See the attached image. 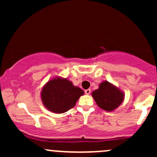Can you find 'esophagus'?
<instances>
[{
    "instance_id": "obj_1",
    "label": "esophagus",
    "mask_w": 157,
    "mask_h": 157,
    "mask_svg": "<svg viewBox=\"0 0 157 157\" xmlns=\"http://www.w3.org/2000/svg\"><path fill=\"white\" fill-rule=\"evenodd\" d=\"M90 93H91V89L85 90V94H89Z\"/></svg>"
}]
</instances>
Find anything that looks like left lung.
Instances as JSON below:
<instances>
[{"mask_svg":"<svg viewBox=\"0 0 157 157\" xmlns=\"http://www.w3.org/2000/svg\"><path fill=\"white\" fill-rule=\"evenodd\" d=\"M92 97L100 109L113 111L123 102L125 94L118 87L108 81H103L99 89L92 92Z\"/></svg>","mask_w":157,"mask_h":157,"instance_id":"left-lung-1","label":"left lung"}]
</instances>
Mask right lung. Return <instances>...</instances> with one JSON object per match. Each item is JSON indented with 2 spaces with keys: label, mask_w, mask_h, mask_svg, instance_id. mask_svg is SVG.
<instances>
[{
  "label": "right lung",
  "mask_w": 157,
  "mask_h": 157,
  "mask_svg": "<svg viewBox=\"0 0 157 157\" xmlns=\"http://www.w3.org/2000/svg\"><path fill=\"white\" fill-rule=\"evenodd\" d=\"M84 91L70 80L56 77L48 81L41 91V100L45 107L53 113H62L75 107Z\"/></svg>",
  "instance_id": "right-lung-1"
}]
</instances>
